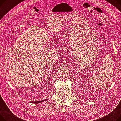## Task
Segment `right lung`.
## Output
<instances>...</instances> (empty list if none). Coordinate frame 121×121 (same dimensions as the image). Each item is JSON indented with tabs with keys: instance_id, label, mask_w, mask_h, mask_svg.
I'll return each mask as SVG.
<instances>
[{
	"instance_id": "obj_1",
	"label": "right lung",
	"mask_w": 121,
	"mask_h": 121,
	"mask_svg": "<svg viewBox=\"0 0 121 121\" xmlns=\"http://www.w3.org/2000/svg\"><path fill=\"white\" fill-rule=\"evenodd\" d=\"M49 99H44V100H40V101H30V103H32V104H39V103H41L42 102H43L44 101H46L47 100Z\"/></svg>"
}]
</instances>
